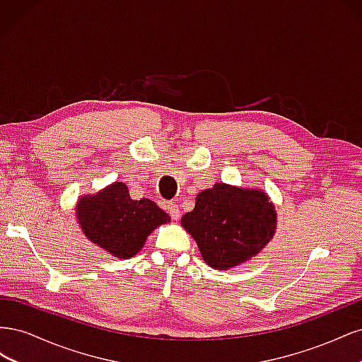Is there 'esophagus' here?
<instances>
[{
	"label": "esophagus",
	"mask_w": 362,
	"mask_h": 362,
	"mask_svg": "<svg viewBox=\"0 0 362 362\" xmlns=\"http://www.w3.org/2000/svg\"><path fill=\"white\" fill-rule=\"evenodd\" d=\"M168 211H169V214H170V217L173 218V221H178L180 218V206L175 204V202H169L168 204Z\"/></svg>",
	"instance_id": "obj_1"
}]
</instances>
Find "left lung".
Instances as JSON below:
<instances>
[{
  "mask_svg": "<svg viewBox=\"0 0 362 362\" xmlns=\"http://www.w3.org/2000/svg\"><path fill=\"white\" fill-rule=\"evenodd\" d=\"M208 266L228 270L249 261L273 238L276 211L257 189L217 182L196 196L193 211L181 218Z\"/></svg>",
  "mask_w": 362,
  "mask_h": 362,
  "instance_id": "1",
  "label": "left lung"
}]
</instances>
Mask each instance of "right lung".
<instances>
[{"label": "right lung", "instance_id": "1", "mask_svg": "<svg viewBox=\"0 0 362 362\" xmlns=\"http://www.w3.org/2000/svg\"><path fill=\"white\" fill-rule=\"evenodd\" d=\"M84 235L116 258H131L148 235L170 222L168 213L151 199H131L124 182H113L100 193L83 196L75 208Z\"/></svg>", "mask_w": 362, "mask_h": 362}]
</instances>
